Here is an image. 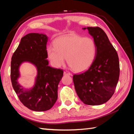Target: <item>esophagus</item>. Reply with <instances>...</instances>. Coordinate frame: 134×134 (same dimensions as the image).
I'll use <instances>...</instances> for the list:
<instances>
[{
	"label": "esophagus",
	"mask_w": 134,
	"mask_h": 134,
	"mask_svg": "<svg viewBox=\"0 0 134 134\" xmlns=\"http://www.w3.org/2000/svg\"><path fill=\"white\" fill-rule=\"evenodd\" d=\"M64 74L67 75H71V73L69 71H64Z\"/></svg>",
	"instance_id": "1"
}]
</instances>
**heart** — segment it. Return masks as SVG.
<instances>
[{
    "mask_svg": "<svg viewBox=\"0 0 134 134\" xmlns=\"http://www.w3.org/2000/svg\"><path fill=\"white\" fill-rule=\"evenodd\" d=\"M97 51L93 38L75 33L57 38L54 46L47 48L48 58L54 66L60 67L67 58L68 64L76 72L83 71L90 67L96 59Z\"/></svg>",
    "mask_w": 134,
    "mask_h": 134,
    "instance_id": "b5f03b06",
    "label": "heart"
}]
</instances>
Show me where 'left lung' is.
Masks as SVG:
<instances>
[{"label": "left lung", "mask_w": 134, "mask_h": 134, "mask_svg": "<svg viewBox=\"0 0 134 134\" xmlns=\"http://www.w3.org/2000/svg\"><path fill=\"white\" fill-rule=\"evenodd\" d=\"M87 29L96 43L97 55L86 71L73 75V82L76 94L84 104L98 105L107 102L114 94L120 65L118 53L104 31L99 27Z\"/></svg>", "instance_id": "left-lung-1"}]
</instances>
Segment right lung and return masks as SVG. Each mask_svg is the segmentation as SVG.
Listing matches in <instances>:
<instances>
[{
    "mask_svg": "<svg viewBox=\"0 0 134 134\" xmlns=\"http://www.w3.org/2000/svg\"><path fill=\"white\" fill-rule=\"evenodd\" d=\"M47 37L43 34L29 33L23 37L11 58L10 76L13 89L24 106L41 112L50 109L58 99V88L63 70L48 65L47 60ZM35 64L38 74L32 89L24 91L17 82L19 67L22 62Z\"/></svg>",
    "mask_w": 134,
    "mask_h": 134,
    "instance_id": "right-lung-1",
    "label": "right lung"
}]
</instances>
